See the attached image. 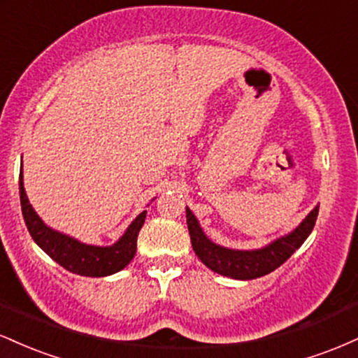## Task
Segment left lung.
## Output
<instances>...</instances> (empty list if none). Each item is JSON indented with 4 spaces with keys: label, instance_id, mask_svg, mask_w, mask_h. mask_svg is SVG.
I'll list each match as a JSON object with an SVG mask.
<instances>
[{
    "label": "left lung",
    "instance_id": "1",
    "mask_svg": "<svg viewBox=\"0 0 358 358\" xmlns=\"http://www.w3.org/2000/svg\"><path fill=\"white\" fill-rule=\"evenodd\" d=\"M318 217V205L305 217V220L293 232L273 241L266 248L254 250H237L222 248L205 236L199 220L187 207V225L190 232L192 248L200 261L213 273L232 279H256L273 273L279 266L285 264L294 250L301 248L303 242L310 236Z\"/></svg>",
    "mask_w": 358,
    "mask_h": 358
}]
</instances>
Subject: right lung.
<instances>
[{"instance_id":"add662e5","label":"right lung","mask_w":358,"mask_h":358,"mask_svg":"<svg viewBox=\"0 0 358 358\" xmlns=\"http://www.w3.org/2000/svg\"><path fill=\"white\" fill-rule=\"evenodd\" d=\"M20 202H22L23 219L31 239L53 261L59 262L62 268L71 271L73 274L89 278L109 276V274L124 269L136 254L138 234L145 224L146 210L139 213L136 219L131 222L127 231L122 234V237L116 244L101 248V245L82 244L73 237L53 231L48 225H45L38 213L28 202L23 187V173L20 175Z\"/></svg>"}]
</instances>
